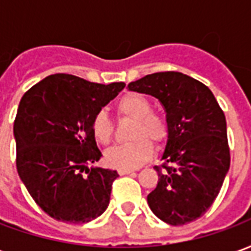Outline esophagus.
I'll return each mask as SVG.
<instances>
[{
	"instance_id": "esophagus-1",
	"label": "esophagus",
	"mask_w": 251,
	"mask_h": 251,
	"mask_svg": "<svg viewBox=\"0 0 251 251\" xmlns=\"http://www.w3.org/2000/svg\"><path fill=\"white\" fill-rule=\"evenodd\" d=\"M134 171L133 169H118V174L121 175V176H124V175H130L133 174Z\"/></svg>"
}]
</instances>
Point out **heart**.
<instances>
[{"instance_id": "b5f03b06", "label": "heart", "mask_w": 251, "mask_h": 251, "mask_svg": "<svg viewBox=\"0 0 251 251\" xmlns=\"http://www.w3.org/2000/svg\"><path fill=\"white\" fill-rule=\"evenodd\" d=\"M117 110L121 115L136 120L131 130L134 141L109 149L104 158L117 169H136L152 157L153 145L163 144L168 137V122L161 115L152 113L151 100L141 94L130 93L118 100ZM93 134L100 144H109L113 136V124L104 110H99L93 118Z\"/></svg>"}]
</instances>
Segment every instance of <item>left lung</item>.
<instances>
[{
	"mask_svg": "<svg viewBox=\"0 0 251 251\" xmlns=\"http://www.w3.org/2000/svg\"><path fill=\"white\" fill-rule=\"evenodd\" d=\"M157 98L165 109L168 138L148 204L161 221L180 226L198 219L219 194L230 168L226 117L203 83L181 72H156L127 84Z\"/></svg>",
	"mask_w": 251,
	"mask_h": 251,
	"instance_id": "obj_1",
	"label": "left lung"
}]
</instances>
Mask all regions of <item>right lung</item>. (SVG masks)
Wrapping results in <instances>:
<instances>
[{
    "instance_id": "add662e5",
    "label": "right lung",
    "mask_w": 251,
    "mask_h": 251,
    "mask_svg": "<svg viewBox=\"0 0 251 251\" xmlns=\"http://www.w3.org/2000/svg\"><path fill=\"white\" fill-rule=\"evenodd\" d=\"M124 87V82L99 84L55 74L20 100L13 126L17 172L36 204L53 219L87 223L107 208L118 174L87 167L102 157L91 125Z\"/></svg>"
}]
</instances>
